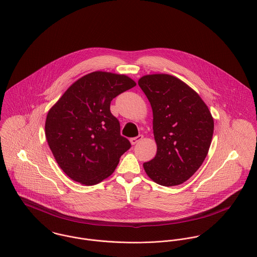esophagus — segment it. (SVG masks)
Returning a JSON list of instances; mask_svg holds the SVG:
<instances>
[{
  "mask_svg": "<svg viewBox=\"0 0 257 257\" xmlns=\"http://www.w3.org/2000/svg\"><path fill=\"white\" fill-rule=\"evenodd\" d=\"M142 139H143V135H138L137 137L131 138V139H130V142H131L132 145H135V144H137L138 142H140Z\"/></svg>",
  "mask_w": 257,
  "mask_h": 257,
  "instance_id": "1",
  "label": "esophagus"
}]
</instances>
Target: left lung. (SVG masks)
Instances as JSON below:
<instances>
[{"mask_svg": "<svg viewBox=\"0 0 257 257\" xmlns=\"http://www.w3.org/2000/svg\"><path fill=\"white\" fill-rule=\"evenodd\" d=\"M138 85L153 111L156 156L143 164L147 175L162 186L188 180L207 156L214 122L200 96L178 78L146 75Z\"/></svg>", "mask_w": 257, "mask_h": 257, "instance_id": "1", "label": "left lung"}]
</instances>
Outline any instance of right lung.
<instances>
[{
  "mask_svg": "<svg viewBox=\"0 0 257 257\" xmlns=\"http://www.w3.org/2000/svg\"><path fill=\"white\" fill-rule=\"evenodd\" d=\"M134 86L126 75L96 71L73 83L49 110L47 142L58 165L74 181L88 186L103 181L130 149L110 104Z\"/></svg>",
  "mask_w": 257,
  "mask_h": 257,
  "instance_id": "obj_1",
  "label": "right lung"
}]
</instances>
